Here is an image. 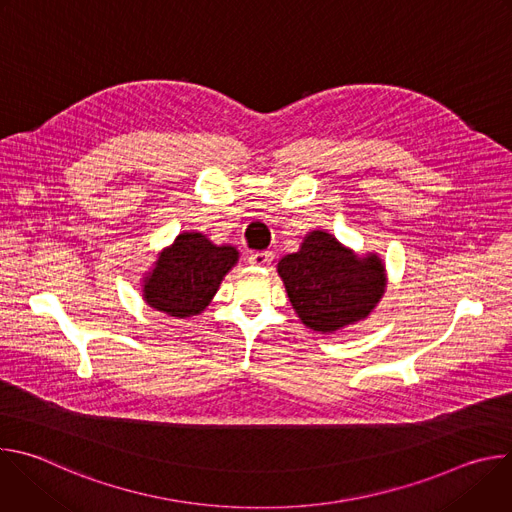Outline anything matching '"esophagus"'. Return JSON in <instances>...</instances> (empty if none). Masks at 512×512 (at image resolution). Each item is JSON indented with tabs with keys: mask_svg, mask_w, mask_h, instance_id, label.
Listing matches in <instances>:
<instances>
[{
	"mask_svg": "<svg viewBox=\"0 0 512 512\" xmlns=\"http://www.w3.org/2000/svg\"><path fill=\"white\" fill-rule=\"evenodd\" d=\"M273 261V253L271 251H255L247 255V263L253 267H265Z\"/></svg>",
	"mask_w": 512,
	"mask_h": 512,
	"instance_id": "34e87169",
	"label": "esophagus"
}]
</instances>
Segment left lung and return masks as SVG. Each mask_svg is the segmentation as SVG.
I'll return each mask as SVG.
<instances>
[{"instance_id": "obj_1", "label": "left lung", "mask_w": 512, "mask_h": 512, "mask_svg": "<svg viewBox=\"0 0 512 512\" xmlns=\"http://www.w3.org/2000/svg\"><path fill=\"white\" fill-rule=\"evenodd\" d=\"M277 273L302 324L320 334L369 318L387 289V269L377 253L358 255L322 229L281 257Z\"/></svg>"}]
</instances>
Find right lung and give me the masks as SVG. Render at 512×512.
I'll use <instances>...</instances> for the list:
<instances>
[{
	"label": "right lung",
	"instance_id": "1",
	"mask_svg": "<svg viewBox=\"0 0 512 512\" xmlns=\"http://www.w3.org/2000/svg\"><path fill=\"white\" fill-rule=\"evenodd\" d=\"M237 261V247L214 245L198 231H184L143 273L141 298L150 308L178 320L198 316Z\"/></svg>",
	"mask_w": 512,
	"mask_h": 512
}]
</instances>
